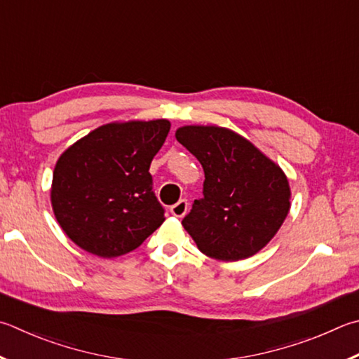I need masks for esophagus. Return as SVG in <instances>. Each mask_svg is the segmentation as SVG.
I'll return each instance as SVG.
<instances>
[{"instance_id":"34e87169","label":"esophagus","mask_w":359,"mask_h":359,"mask_svg":"<svg viewBox=\"0 0 359 359\" xmlns=\"http://www.w3.org/2000/svg\"><path fill=\"white\" fill-rule=\"evenodd\" d=\"M187 210H188V202H187V199H180L179 202H175L174 205H171V213L174 215V217H177V218L185 217Z\"/></svg>"}]
</instances>
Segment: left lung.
Returning <instances> with one entry per match:
<instances>
[{
	"label": "left lung",
	"mask_w": 359,
	"mask_h": 359,
	"mask_svg": "<svg viewBox=\"0 0 359 359\" xmlns=\"http://www.w3.org/2000/svg\"><path fill=\"white\" fill-rule=\"evenodd\" d=\"M175 138L204 169V198L182 226L208 257L242 260L276 236L290 210L289 180L275 161L229 128L185 126Z\"/></svg>",
	"instance_id": "left-lung-1"
}]
</instances>
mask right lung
<instances>
[{
  "instance_id": "right-lung-1",
  "label": "right lung",
  "mask_w": 359,
  "mask_h": 359,
  "mask_svg": "<svg viewBox=\"0 0 359 359\" xmlns=\"http://www.w3.org/2000/svg\"><path fill=\"white\" fill-rule=\"evenodd\" d=\"M171 128L166 119L111 122L57 160L51 205L81 250L111 259L138 248L165 221L149 172Z\"/></svg>"
}]
</instances>
